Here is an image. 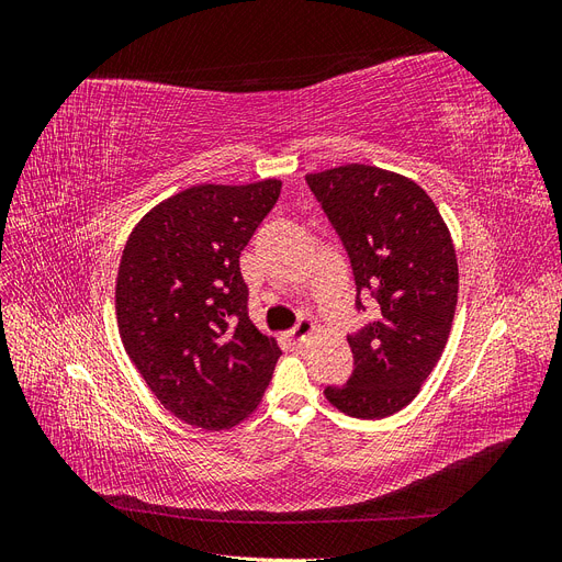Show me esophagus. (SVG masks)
<instances>
[{
    "mask_svg": "<svg viewBox=\"0 0 562 562\" xmlns=\"http://www.w3.org/2000/svg\"><path fill=\"white\" fill-rule=\"evenodd\" d=\"M316 333V323L312 321V318H307V316H302L300 321H297V326L288 333V337L293 339V342H304V339H307L310 335H314Z\"/></svg>",
    "mask_w": 562,
    "mask_h": 562,
    "instance_id": "esophagus-1",
    "label": "esophagus"
}]
</instances>
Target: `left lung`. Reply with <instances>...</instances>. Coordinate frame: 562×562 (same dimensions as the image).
I'll return each instance as SVG.
<instances>
[{
	"label": "left lung",
	"instance_id": "obj_1",
	"mask_svg": "<svg viewBox=\"0 0 562 562\" xmlns=\"http://www.w3.org/2000/svg\"><path fill=\"white\" fill-rule=\"evenodd\" d=\"M307 184L347 248L356 310L370 293L380 312L347 337L353 372L326 398L349 417L382 419L419 394L446 349L459 291L450 232L417 182L378 166H337Z\"/></svg>",
	"mask_w": 562,
	"mask_h": 562
}]
</instances>
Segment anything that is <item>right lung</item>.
<instances>
[{
    "instance_id": "1",
    "label": "right lung",
    "mask_w": 562,
    "mask_h": 562,
    "mask_svg": "<svg viewBox=\"0 0 562 562\" xmlns=\"http://www.w3.org/2000/svg\"><path fill=\"white\" fill-rule=\"evenodd\" d=\"M281 180L196 184L131 232L116 277V323L128 359L159 403L206 431L260 405L281 356L248 318L239 258L274 209Z\"/></svg>"
}]
</instances>
